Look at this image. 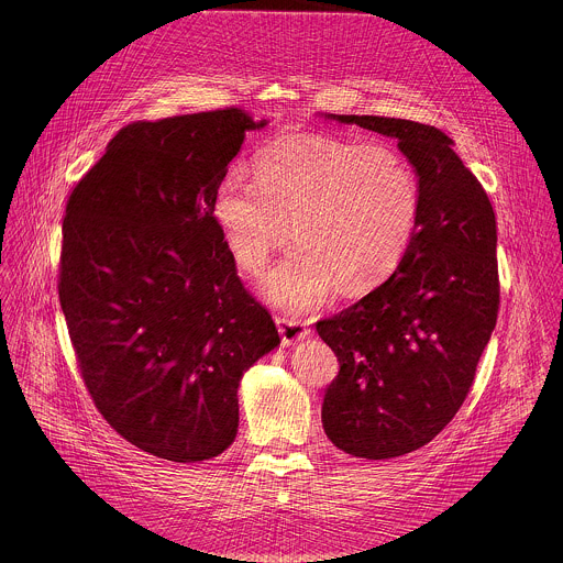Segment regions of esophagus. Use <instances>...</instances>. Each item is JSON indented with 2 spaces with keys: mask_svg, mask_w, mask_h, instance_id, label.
Wrapping results in <instances>:
<instances>
[{
  "mask_svg": "<svg viewBox=\"0 0 563 563\" xmlns=\"http://www.w3.org/2000/svg\"><path fill=\"white\" fill-rule=\"evenodd\" d=\"M275 322H277V329H279V335H282L284 344H295V342L303 340L310 333L308 324L301 319H295V317H275Z\"/></svg>",
  "mask_w": 563,
  "mask_h": 563,
  "instance_id": "34e87169",
  "label": "esophagus"
}]
</instances>
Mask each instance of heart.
<instances>
[{
	"label": "heart",
	"instance_id": "heart-1",
	"mask_svg": "<svg viewBox=\"0 0 563 563\" xmlns=\"http://www.w3.org/2000/svg\"><path fill=\"white\" fill-rule=\"evenodd\" d=\"M257 181L228 175L214 217L236 262L260 275L271 255L301 242L266 282L271 301L303 310L338 284L379 286L402 260L420 214V177L399 150L324 134H288L255 161Z\"/></svg>",
	"mask_w": 563,
	"mask_h": 563
}]
</instances>
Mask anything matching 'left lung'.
I'll return each instance as SVG.
<instances>
[{
	"mask_svg": "<svg viewBox=\"0 0 563 563\" xmlns=\"http://www.w3.org/2000/svg\"><path fill=\"white\" fill-rule=\"evenodd\" d=\"M331 119L397 139L420 177L418 225L395 273L317 322L340 364L322 399L327 438L349 455L390 460L431 442L471 393L500 303L496 217L442 130Z\"/></svg>",
	"mask_w": 563,
	"mask_h": 563,
	"instance_id": "obj_1",
	"label": "left lung"
}]
</instances>
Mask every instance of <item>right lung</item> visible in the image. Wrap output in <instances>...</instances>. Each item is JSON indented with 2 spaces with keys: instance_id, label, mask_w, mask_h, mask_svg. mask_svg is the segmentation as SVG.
Listing matches in <instances>:
<instances>
[{
  "instance_id": "right-lung-1",
  "label": "right lung",
  "mask_w": 563,
  "mask_h": 563,
  "mask_svg": "<svg viewBox=\"0 0 563 563\" xmlns=\"http://www.w3.org/2000/svg\"><path fill=\"white\" fill-rule=\"evenodd\" d=\"M264 125L236 106L134 121L67 201L58 297L84 386L121 438L168 462L234 442L242 373L279 344L214 217L228 164Z\"/></svg>"
}]
</instances>
